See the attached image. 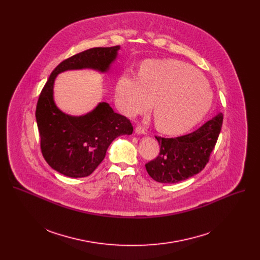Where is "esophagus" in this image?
<instances>
[{
	"label": "esophagus",
	"mask_w": 260,
	"mask_h": 260,
	"mask_svg": "<svg viewBox=\"0 0 260 260\" xmlns=\"http://www.w3.org/2000/svg\"><path fill=\"white\" fill-rule=\"evenodd\" d=\"M135 132H136V134H138V135H144V134H146V129H145L142 125H137L136 128H135Z\"/></svg>",
	"instance_id": "1"
}]
</instances>
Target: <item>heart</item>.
<instances>
[{
    "label": "heart",
    "mask_w": 260,
    "mask_h": 260,
    "mask_svg": "<svg viewBox=\"0 0 260 260\" xmlns=\"http://www.w3.org/2000/svg\"><path fill=\"white\" fill-rule=\"evenodd\" d=\"M206 79L187 63L178 60H146L140 77L124 74L116 84V101L128 116L146 112L153 103L158 131L180 135L199 123L212 105Z\"/></svg>",
    "instance_id": "1"
}]
</instances>
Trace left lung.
<instances>
[{"label":"left lung","mask_w":260,"mask_h":260,"mask_svg":"<svg viewBox=\"0 0 260 260\" xmlns=\"http://www.w3.org/2000/svg\"><path fill=\"white\" fill-rule=\"evenodd\" d=\"M223 114L219 113L194 132L176 137L155 136L160 150L145 165L149 176L159 183H178L200 173L209 162L218 140Z\"/></svg>","instance_id":"1"}]
</instances>
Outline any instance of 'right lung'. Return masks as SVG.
I'll return each instance as SVG.
<instances>
[{
  "label": "right lung",
  "instance_id": "obj_1",
  "mask_svg": "<svg viewBox=\"0 0 260 260\" xmlns=\"http://www.w3.org/2000/svg\"><path fill=\"white\" fill-rule=\"evenodd\" d=\"M119 48L94 47L62 60L41 90L36 107L41 152L46 162L64 176H89L105 158L113 140L133 134L134 128L128 118L115 113L107 103H100L92 112L80 117L62 113L53 102L54 79L67 70L90 68L106 72Z\"/></svg>",
  "mask_w": 260,
  "mask_h": 260
}]
</instances>
